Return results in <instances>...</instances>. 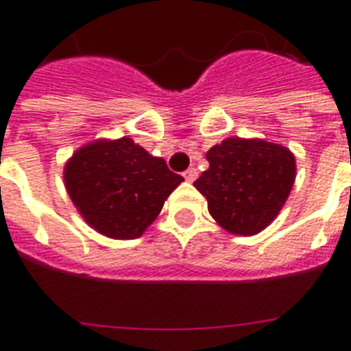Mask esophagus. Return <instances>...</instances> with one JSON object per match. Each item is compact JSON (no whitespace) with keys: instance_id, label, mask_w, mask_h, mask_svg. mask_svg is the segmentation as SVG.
<instances>
[{"instance_id":"esophagus-1","label":"esophagus","mask_w":351,"mask_h":351,"mask_svg":"<svg viewBox=\"0 0 351 351\" xmlns=\"http://www.w3.org/2000/svg\"><path fill=\"white\" fill-rule=\"evenodd\" d=\"M197 176H198V171L195 169V167H189L187 171H184V178H186L187 182H193Z\"/></svg>"}]
</instances>
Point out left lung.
Instances as JSON below:
<instances>
[{
    "label": "left lung",
    "instance_id": "obj_1",
    "mask_svg": "<svg viewBox=\"0 0 351 351\" xmlns=\"http://www.w3.org/2000/svg\"><path fill=\"white\" fill-rule=\"evenodd\" d=\"M195 187L226 231L255 234L282 209L295 182V156L278 143L228 138L208 151Z\"/></svg>",
    "mask_w": 351,
    "mask_h": 351
}]
</instances>
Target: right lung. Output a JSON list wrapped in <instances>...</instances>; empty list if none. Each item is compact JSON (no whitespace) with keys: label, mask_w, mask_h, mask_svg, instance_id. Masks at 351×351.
<instances>
[{"label":"right lung","mask_w":351,"mask_h":351,"mask_svg":"<svg viewBox=\"0 0 351 351\" xmlns=\"http://www.w3.org/2000/svg\"><path fill=\"white\" fill-rule=\"evenodd\" d=\"M65 187L85 222L111 239H136L184 178L131 138L98 140L65 165Z\"/></svg>","instance_id":"add662e5"}]
</instances>
